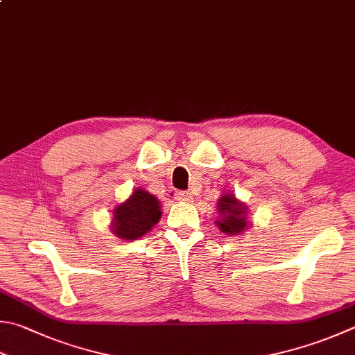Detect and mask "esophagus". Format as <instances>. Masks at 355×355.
<instances>
[{
  "mask_svg": "<svg viewBox=\"0 0 355 355\" xmlns=\"http://www.w3.org/2000/svg\"><path fill=\"white\" fill-rule=\"evenodd\" d=\"M176 199L180 200V202H193V195L190 191H178Z\"/></svg>",
  "mask_w": 355,
  "mask_h": 355,
  "instance_id": "1",
  "label": "esophagus"
}]
</instances>
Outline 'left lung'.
Wrapping results in <instances>:
<instances>
[{
	"mask_svg": "<svg viewBox=\"0 0 355 355\" xmlns=\"http://www.w3.org/2000/svg\"><path fill=\"white\" fill-rule=\"evenodd\" d=\"M216 209L219 216L215 220V225L224 235H243L247 229H250L249 209L233 193L220 195Z\"/></svg>",
	"mask_w": 355,
	"mask_h": 355,
	"instance_id": "left-lung-1",
	"label": "left lung"
}]
</instances>
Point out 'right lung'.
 <instances>
[{"label":"right lung","mask_w":355,"mask_h":355,"mask_svg":"<svg viewBox=\"0 0 355 355\" xmlns=\"http://www.w3.org/2000/svg\"><path fill=\"white\" fill-rule=\"evenodd\" d=\"M162 218L159 199L144 187L135 189L125 202L116 205L112 211L111 232L119 239L135 241L142 238Z\"/></svg>","instance_id":"obj_1"}]
</instances>
